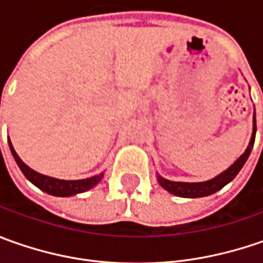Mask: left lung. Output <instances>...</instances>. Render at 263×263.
Returning <instances> with one entry per match:
<instances>
[{"mask_svg": "<svg viewBox=\"0 0 263 263\" xmlns=\"http://www.w3.org/2000/svg\"><path fill=\"white\" fill-rule=\"evenodd\" d=\"M255 135H256V117L253 116V133H252L250 143H249L248 149L245 151V154L238 158L237 161L228 170H226L224 173H221L219 176L209 180V181H203V183H181V181H170V180H165V178L158 176V183L164 187L167 192L176 195V196L202 197L212 195L218 190H221L226 184H228L234 177L237 176L238 171L243 168L245 162L248 161L249 155L252 152V147H253V143H255Z\"/></svg>", "mask_w": 263, "mask_h": 263, "instance_id": "8db88e82", "label": "left lung"}]
</instances>
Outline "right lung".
<instances>
[{
    "label": "right lung",
    "mask_w": 263,
    "mask_h": 263,
    "mask_svg": "<svg viewBox=\"0 0 263 263\" xmlns=\"http://www.w3.org/2000/svg\"><path fill=\"white\" fill-rule=\"evenodd\" d=\"M8 145H10V151H11V154L14 157L17 165L22 170V173L25 174L26 178L30 183H33L36 187H39L41 190H44L45 193H49V195L63 197L73 196V195L86 192L89 189L96 186L101 181V178L104 177V174H99V176L90 177V178H86V180H71V181H68V180H60V178L44 176V174H39V173H36L32 168H29L26 165L25 162L18 158V155L15 154L14 147H13L10 140H8Z\"/></svg>",
    "instance_id": "add662e5"
}]
</instances>
